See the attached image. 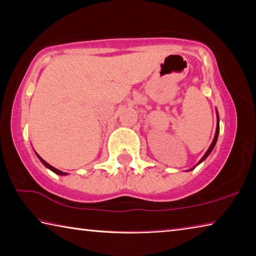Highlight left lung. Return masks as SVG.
<instances>
[{
	"label": "left lung",
	"mask_w": 256,
	"mask_h": 256,
	"mask_svg": "<svg viewBox=\"0 0 256 256\" xmlns=\"http://www.w3.org/2000/svg\"><path fill=\"white\" fill-rule=\"evenodd\" d=\"M216 118H218V120H216V134H214V141H212V144H211V146H209V149H208V151L204 154V156H203V157L201 158V160H200V162H198V164H201V162H203V160H206V158L208 157V156H209V154H211V151L214 150V146H216V140H218V134H219V116H218V112H216Z\"/></svg>",
	"instance_id": "8db88e82"
}]
</instances>
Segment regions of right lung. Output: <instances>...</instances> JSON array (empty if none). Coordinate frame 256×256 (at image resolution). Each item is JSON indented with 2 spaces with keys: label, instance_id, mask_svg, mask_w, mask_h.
Listing matches in <instances>:
<instances>
[{
  "label": "right lung",
  "instance_id": "add662e5",
  "mask_svg": "<svg viewBox=\"0 0 256 256\" xmlns=\"http://www.w3.org/2000/svg\"><path fill=\"white\" fill-rule=\"evenodd\" d=\"M37 157L38 158H40V162H42V164H45V166L47 167V168H48V170H50L52 172H55V174H58V175H66V172H60V170H56V168H54L53 166H50V164H48V162H45V160L44 159H42V157H40V156H38L37 154Z\"/></svg>",
  "mask_w": 256,
  "mask_h": 256
}]
</instances>
